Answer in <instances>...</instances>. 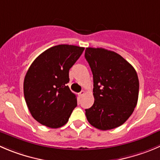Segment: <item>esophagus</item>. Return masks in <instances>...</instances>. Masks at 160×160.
<instances>
[{
    "instance_id": "esophagus-1",
    "label": "esophagus",
    "mask_w": 160,
    "mask_h": 160,
    "mask_svg": "<svg viewBox=\"0 0 160 160\" xmlns=\"http://www.w3.org/2000/svg\"><path fill=\"white\" fill-rule=\"evenodd\" d=\"M85 94H86V92H85V91H82V92H79V96H80V97H83V96L85 95Z\"/></svg>"
}]
</instances>
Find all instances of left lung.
I'll use <instances>...</instances> for the list:
<instances>
[{
    "label": "left lung",
    "mask_w": 160,
    "mask_h": 160,
    "mask_svg": "<svg viewBox=\"0 0 160 160\" xmlns=\"http://www.w3.org/2000/svg\"><path fill=\"white\" fill-rule=\"evenodd\" d=\"M85 57L93 76L94 103L86 109L88 122L101 130L127 121L138 103L139 80L130 63L113 51L86 48Z\"/></svg>",
    "instance_id": "1"
}]
</instances>
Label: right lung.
I'll use <instances>...</instances> for the list:
<instances>
[{
    "label": "right lung",
    "instance_id": "1",
    "mask_svg": "<svg viewBox=\"0 0 160 160\" xmlns=\"http://www.w3.org/2000/svg\"><path fill=\"white\" fill-rule=\"evenodd\" d=\"M83 47L59 45L39 55L29 68L23 82L26 103L33 118L49 128L68 122L77 97L70 90L69 70L84 51Z\"/></svg>",
    "mask_w": 160,
    "mask_h": 160
}]
</instances>
